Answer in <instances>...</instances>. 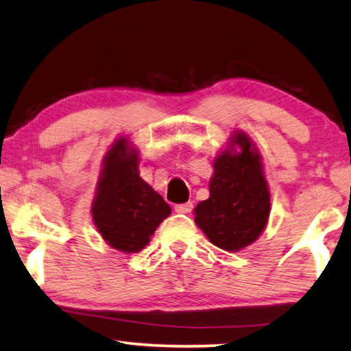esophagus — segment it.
<instances>
[{"instance_id": "obj_1", "label": "esophagus", "mask_w": 351, "mask_h": 351, "mask_svg": "<svg viewBox=\"0 0 351 351\" xmlns=\"http://www.w3.org/2000/svg\"><path fill=\"white\" fill-rule=\"evenodd\" d=\"M191 210H193V202H186V204L175 205V212L176 213H189Z\"/></svg>"}]
</instances>
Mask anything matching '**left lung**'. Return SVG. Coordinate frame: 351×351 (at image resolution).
I'll list each match as a JSON object with an SVG mask.
<instances>
[{
  "mask_svg": "<svg viewBox=\"0 0 351 351\" xmlns=\"http://www.w3.org/2000/svg\"><path fill=\"white\" fill-rule=\"evenodd\" d=\"M208 191L210 197L194 208V221L208 241L228 252L254 244L265 231L271 204L261 157L244 132H236L231 147L215 158Z\"/></svg>",
  "mask_w": 351,
  "mask_h": 351,
  "instance_id": "obj_1",
  "label": "left lung"
}]
</instances>
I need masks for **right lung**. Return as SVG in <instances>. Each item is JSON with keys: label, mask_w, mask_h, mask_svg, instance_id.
Masks as SVG:
<instances>
[{"label": "right lung", "mask_w": 351, "mask_h": 351, "mask_svg": "<svg viewBox=\"0 0 351 351\" xmlns=\"http://www.w3.org/2000/svg\"><path fill=\"white\" fill-rule=\"evenodd\" d=\"M138 151L119 138L102 160L91 205L95 226L112 249L136 254L149 244L170 205L139 176Z\"/></svg>", "instance_id": "add662e5"}]
</instances>
